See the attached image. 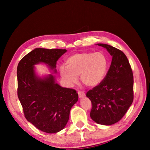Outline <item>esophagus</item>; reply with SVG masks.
<instances>
[{
    "label": "esophagus",
    "instance_id": "1",
    "mask_svg": "<svg viewBox=\"0 0 150 150\" xmlns=\"http://www.w3.org/2000/svg\"><path fill=\"white\" fill-rule=\"evenodd\" d=\"M78 95H79V98H83L85 96V93L83 91H79L78 92Z\"/></svg>",
    "mask_w": 150,
    "mask_h": 150
}]
</instances>
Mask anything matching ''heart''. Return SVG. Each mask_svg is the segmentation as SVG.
Here are the masks:
<instances>
[{"label": "heart", "mask_w": 150, "mask_h": 150, "mask_svg": "<svg viewBox=\"0 0 150 150\" xmlns=\"http://www.w3.org/2000/svg\"><path fill=\"white\" fill-rule=\"evenodd\" d=\"M66 66L59 67L61 78L71 87L80 81L84 86L94 88L100 84L105 78L109 67L106 56L102 52H83L72 54L67 59Z\"/></svg>", "instance_id": "1"}]
</instances>
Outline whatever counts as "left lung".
Instances as JSON below:
<instances>
[{"label": "left lung", "mask_w": 150, "mask_h": 150, "mask_svg": "<svg viewBox=\"0 0 150 150\" xmlns=\"http://www.w3.org/2000/svg\"><path fill=\"white\" fill-rule=\"evenodd\" d=\"M112 56L111 64L103 82L86 93L91 101L90 116L98 124L111 125L118 122L133 101V74L128 58L118 49L97 44Z\"/></svg>", "instance_id": "left-lung-1"}]
</instances>
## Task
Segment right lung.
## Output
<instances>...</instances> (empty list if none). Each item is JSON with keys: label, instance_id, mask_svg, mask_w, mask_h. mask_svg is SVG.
Here are the masks:
<instances>
[{"label": "right lung", "instance_id": "1", "mask_svg": "<svg viewBox=\"0 0 150 150\" xmlns=\"http://www.w3.org/2000/svg\"><path fill=\"white\" fill-rule=\"evenodd\" d=\"M66 49L36 48L25 55L17 66V96L26 120L39 130L55 133L64 128L70 110L78 100L73 89L62 88L52 74L41 78L34 65L47 64L56 73L57 61Z\"/></svg>", "mask_w": 150, "mask_h": 150}]
</instances>
